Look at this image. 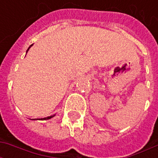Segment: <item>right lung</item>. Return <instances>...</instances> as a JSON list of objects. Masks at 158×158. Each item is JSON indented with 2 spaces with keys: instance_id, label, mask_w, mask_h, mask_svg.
<instances>
[{
  "instance_id": "obj_1",
  "label": "right lung",
  "mask_w": 158,
  "mask_h": 158,
  "mask_svg": "<svg viewBox=\"0 0 158 158\" xmlns=\"http://www.w3.org/2000/svg\"><path fill=\"white\" fill-rule=\"evenodd\" d=\"M30 46H32V45H30ZM30 46H29V49L30 48ZM29 49H28V50H27V52H28V51H29ZM54 116H55V115H52V116L47 117V118H43V119H44V120H46V119H50V118H52V117H54ZM41 119H42V118H41Z\"/></svg>"
}]
</instances>
